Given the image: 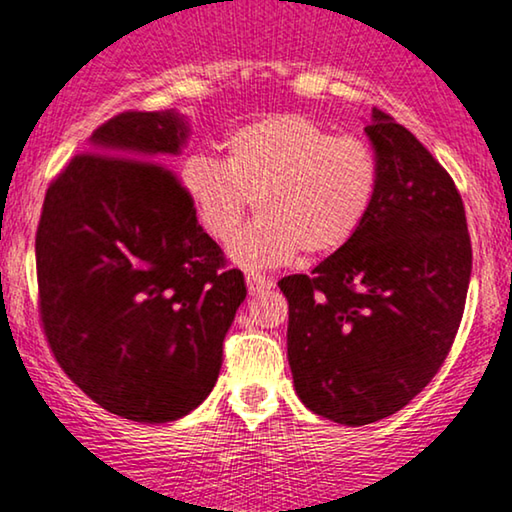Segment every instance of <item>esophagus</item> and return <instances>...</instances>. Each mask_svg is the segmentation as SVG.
<instances>
[{"label":"esophagus","mask_w":512,"mask_h":512,"mask_svg":"<svg viewBox=\"0 0 512 512\" xmlns=\"http://www.w3.org/2000/svg\"><path fill=\"white\" fill-rule=\"evenodd\" d=\"M245 283H248V292H250V295H257V292L269 290L271 285H274V281H271L269 276L255 274V271H250V274H245Z\"/></svg>","instance_id":"34e87169"}]
</instances>
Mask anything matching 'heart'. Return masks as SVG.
<instances>
[{"label": "heart", "mask_w": 512, "mask_h": 512, "mask_svg": "<svg viewBox=\"0 0 512 512\" xmlns=\"http://www.w3.org/2000/svg\"><path fill=\"white\" fill-rule=\"evenodd\" d=\"M222 161L192 154L182 187L215 241H229L255 203L257 222L231 243L248 267L337 252L358 234L379 192V156L302 114H269L224 135Z\"/></svg>", "instance_id": "heart-1"}]
</instances>
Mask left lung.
<instances>
[{
  "label": "left lung",
  "mask_w": 512,
  "mask_h": 512,
  "mask_svg": "<svg viewBox=\"0 0 512 512\" xmlns=\"http://www.w3.org/2000/svg\"><path fill=\"white\" fill-rule=\"evenodd\" d=\"M379 156L367 220L311 276H285L299 400L344 426L391 417L424 391L459 330L473 269L461 194L433 154L374 107Z\"/></svg>",
  "instance_id": "1"
}]
</instances>
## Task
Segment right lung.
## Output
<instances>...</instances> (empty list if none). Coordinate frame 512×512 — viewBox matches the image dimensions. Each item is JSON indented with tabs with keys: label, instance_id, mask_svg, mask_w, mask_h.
Wrapping results in <instances>:
<instances>
[{
	"label": "right lung",
	"instance_id": "add662e5",
	"mask_svg": "<svg viewBox=\"0 0 512 512\" xmlns=\"http://www.w3.org/2000/svg\"><path fill=\"white\" fill-rule=\"evenodd\" d=\"M189 135L173 112H124L46 189L39 313L63 372L107 412L166 424L213 391L243 274L159 161Z\"/></svg>",
	"mask_w": 512,
	"mask_h": 512
}]
</instances>
